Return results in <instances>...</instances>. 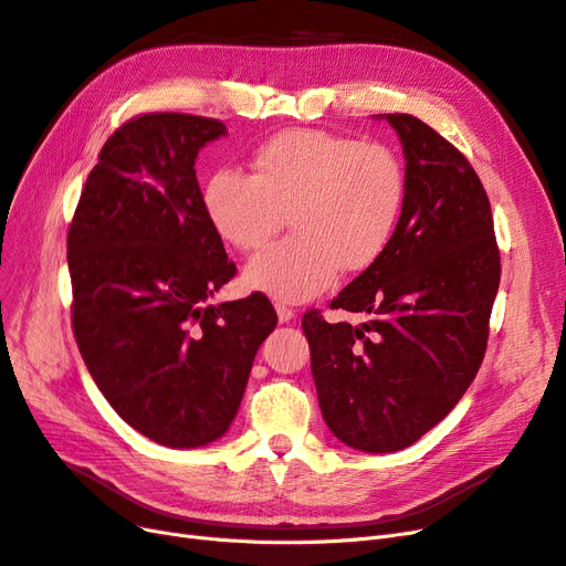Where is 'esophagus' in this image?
Instances as JSON below:
<instances>
[{"instance_id": "1", "label": "esophagus", "mask_w": 566, "mask_h": 566, "mask_svg": "<svg viewBox=\"0 0 566 566\" xmlns=\"http://www.w3.org/2000/svg\"><path fill=\"white\" fill-rule=\"evenodd\" d=\"M276 314H279V321L281 323H290V321H295V310H290V306H285V304H276Z\"/></svg>"}]
</instances>
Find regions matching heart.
Here are the masks:
<instances>
[{"label":"heart","instance_id":"1","mask_svg":"<svg viewBox=\"0 0 566 566\" xmlns=\"http://www.w3.org/2000/svg\"><path fill=\"white\" fill-rule=\"evenodd\" d=\"M403 198V167L387 146L287 129L254 150L252 177L217 169L202 188V210L235 250L264 245L287 214L293 235L256 252L243 283L273 300L304 302L325 293L339 269L358 273L380 260Z\"/></svg>","mask_w":566,"mask_h":566}]
</instances>
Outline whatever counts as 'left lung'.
<instances>
[{"label":"left lung","mask_w":566,"mask_h":566,"mask_svg":"<svg viewBox=\"0 0 566 566\" xmlns=\"http://www.w3.org/2000/svg\"><path fill=\"white\" fill-rule=\"evenodd\" d=\"M385 119L406 158L399 224L331 302L370 321L302 318L323 420L366 453L401 451L451 413L482 366L501 283L489 196L468 158L413 115Z\"/></svg>","instance_id":"left-lung-1"}]
</instances>
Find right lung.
<instances>
[{
    "label": "right lung",
    "instance_id": "obj_1",
    "mask_svg": "<svg viewBox=\"0 0 566 566\" xmlns=\"http://www.w3.org/2000/svg\"><path fill=\"white\" fill-rule=\"evenodd\" d=\"M224 134L200 115L129 119L101 148L67 231L84 364L115 413L169 449L227 434L279 323L260 293L208 304L235 264L205 217L196 158Z\"/></svg>",
    "mask_w": 566,
    "mask_h": 566
}]
</instances>
